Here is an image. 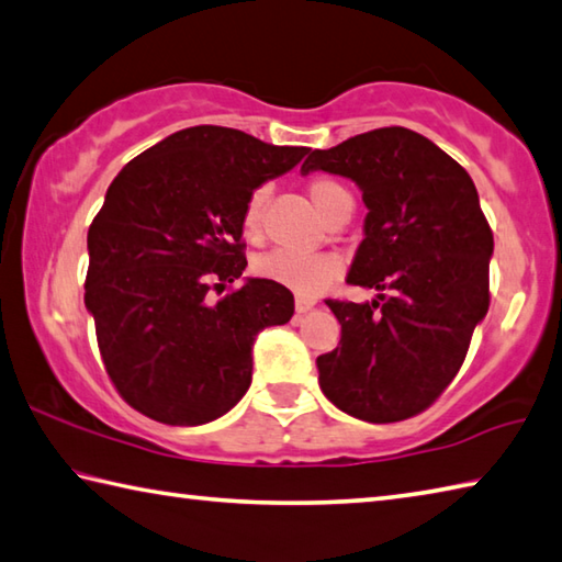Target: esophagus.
<instances>
[{
  "label": "esophagus",
  "mask_w": 562,
  "mask_h": 562,
  "mask_svg": "<svg viewBox=\"0 0 562 562\" xmlns=\"http://www.w3.org/2000/svg\"><path fill=\"white\" fill-rule=\"evenodd\" d=\"M314 300L312 297H304V294H297V300H294V310H297V314H307L310 310H314Z\"/></svg>",
  "instance_id": "34e87169"
}]
</instances>
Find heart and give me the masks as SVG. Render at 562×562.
Masks as SVG:
<instances>
[{
    "mask_svg": "<svg viewBox=\"0 0 562 562\" xmlns=\"http://www.w3.org/2000/svg\"><path fill=\"white\" fill-rule=\"evenodd\" d=\"M307 193L316 211L324 221H329L334 213L351 206V193L341 181L331 177H314L307 183ZM268 201V187H258L250 191V196L243 206V228L248 238H258L262 231V211ZM255 272L272 282H280L284 288L302 294H316L329 288L341 274V262L329 252H292V250H270L262 258L255 260Z\"/></svg>",
    "mask_w": 562,
    "mask_h": 562,
    "instance_id": "obj_1",
    "label": "heart"
}]
</instances>
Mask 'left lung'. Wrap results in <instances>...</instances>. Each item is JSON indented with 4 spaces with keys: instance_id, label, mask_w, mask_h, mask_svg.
Here are the masks:
<instances>
[{
    "instance_id": "left-lung-1",
    "label": "left lung",
    "mask_w": 562,
    "mask_h": 562,
    "mask_svg": "<svg viewBox=\"0 0 562 562\" xmlns=\"http://www.w3.org/2000/svg\"><path fill=\"white\" fill-rule=\"evenodd\" d=\"M349 177L363 191L366 238L346 282L379 290L326 300L341 341L316 359L324 395L366 423L407 420L454 381L492 302L494 233L464 167L405 127L314 149L302 171Z\"/></svg>"
}]
</instances>
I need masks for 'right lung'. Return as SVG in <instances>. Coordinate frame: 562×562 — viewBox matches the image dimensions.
I'll list each match as a JSON object with an SVG mask.
<instances>
[{"label":"right lung","mask_w":562,"mask_h":562,"mask_svg":"<svg viewBox=\"0 0 562 562\" xmlns=\"http://www.w3.org/2000/svg\"><path fill=\"white\" fill-rule=\"evenodd\" d=\"M307 151L199 125L112 179L88 228L86 307L110 381L137 413L203 425L248 391L255 336L290 322L294 297L260 278L231 288L248 265L243 206ZM209 289L229 294L209 305Z\"/></svg>","instance_id":"right-lung-1"}]
</instances>
